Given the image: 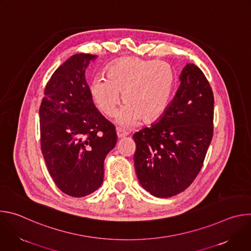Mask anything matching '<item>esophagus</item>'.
I'll use <instances>...</instances> for the list:
<instances>
[{"label": "esophagus", "mask_w": 251, "mask_h": 251, "mask_svg": "<svg viewBox=\"0 0 251 251\" xmlns=\"http://www.w3.org/2000/svg\"><path fill=\"white\" fill-rule=\"evenodd\" d=\"M117 138L118 139H122V138H124L125 136H127V133H125V132H123V131H120V130H117Z\"/></svg>", "instance_id": "obj_1"}]
</instances>
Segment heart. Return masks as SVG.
<instances>
[{
  "label": "heart",
  "mask_w": 251,
  "mask_h": 251,
  "mask_svg": "<svg viewBox=\"0 0 251 251\" xmlns=\"http://www.w3.org/2000/svg\"><path fill=\"white\" fill-rule=\"evenodd\" d=\"M175 86L172 66L165 61L127 58L110 65L106 78L96 77L89 85L90 96L97 108L112 116L123 93L126 102L116 115L117 124L129 129L140 120L153 121L167 109Z\"/></svg>",
  "instance_id": "b5f03b06"
}]
</instances>
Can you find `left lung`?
<instances>
[{
	"instance_id": "obj_1",
	"label": "left lung",
	"mask_w": 251,
	"mask_h": 251,
	"mask_svg": "<svg viewBox=\"0 0 251 251\" xmlns=\"http://www.w3.org/2000/svg\"><path fill=\"white\" fill-rule=\"evenodd\" d=\"M176 95L150 127L133 135L140 185L157 198L185 191L196 178L213 132V94L202 71L188 63Z\"/></svg>"
}]
</instances>
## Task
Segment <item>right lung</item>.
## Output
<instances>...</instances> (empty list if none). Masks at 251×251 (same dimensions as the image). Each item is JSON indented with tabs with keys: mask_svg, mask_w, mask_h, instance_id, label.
I'll use <instances>...</instances> for the list:
<instances>
[{
	"mask_svg": "<svg viewBox=\"0 0 251 251\" xmlns=\"http://www.w3.org/2000/svg\"><path fill=\"white\" fill-rule=\"evenodd\" d=\"M97 55L70 56L51 75L40 107L41 146L48 170L64 194L81 198L100 188L104 160L116 145L113 124L97 110L85 70Z\"/></svg>",
	"mask_w": 251,
	"mask_h": 251,
	"instance_id": "1",
	"label": "right lung"
}]
</instances>
